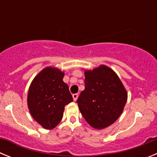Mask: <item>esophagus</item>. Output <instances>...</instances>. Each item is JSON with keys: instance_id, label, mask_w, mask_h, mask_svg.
Segmentation results:
<instances>
[{"instance_id": "34e87169", "label": "esophagus", "mask_w": 157, "mask_h": 157, "mask_svg": "<svg viewBox=\"0 0 157 157\" xmlns=\"http://www.w3.org/2000/svg\"><path fill=\"white\" fill-rule=\"evenodd\" d=\"M78 97V94H73V95H72V98H73V100H74L75 101H77Z\"/></svg>"}]
</instances>
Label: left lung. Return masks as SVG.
I'll return each instance as SVG.
<instances>
[{
    "instance_id": "obj_1",
    "label": "left lung",
    "mask_w": 157,
    "mask_h": 157,
    "mask_svg": "<svg viewBox=\"0 0 157 157\" xmlns=\"http://www.w3.org/2000/svg\"><path fill=\"white\" fill-rule=\"evenodd\" d=\"M85 90L77 100L86 121L98 130L114 123L123 112L127 92L119 76L112 68L100 65L85 70Z\"/></svg>"
}]
</instances>
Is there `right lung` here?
<instances>
[{
    "label": "right lung",
    "instance_id": "add662e5",
    "mask_svg": "<svg viewBox=\"0 0 157 157\" xmlns=\"http://www.w3.org/2000/svg\"><path fill=\"white\" fill-rule=\"evenodd\" d=\"M63 76L61 70L47 67L34 77L29 87L27 105L30 115L46 130L59 124L65 105L73 101L68 86L63 81Z\"/></svg>",
    "mask_w": 157,
    "mask_h": 157
}]
</instances>
